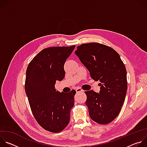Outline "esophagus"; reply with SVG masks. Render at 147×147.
Segmentation results:
<instances>
[{"label":"esophagus","instance_id":"esophagus-1","mask_svg":"<svg viewBox=\"0 0 147 147\" xmlns=\"http://www.w3.org/2000/svg\"><path fill=\"white\" fill-rule=\"evenodd\" d=\"M76 91L77 92H84V90H82L81 88H77L76 89Z\"/></svg>","mask_w":147,"mask_h":147}]
</instances>
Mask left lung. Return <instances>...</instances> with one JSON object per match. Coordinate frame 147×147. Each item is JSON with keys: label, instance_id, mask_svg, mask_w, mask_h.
<instances>
[{"label": "left lung", "instance_id": "obj_1", "mask_svg": "<svg viewBox=\"0 0 147 147\" xmlns=\"http://www.w3.org/2000/svg\"><path fill=\"white\" fill-rule=\"evenodd\" d=\"M75 51L91 77L100 81L99 93L86 91V105L94 121L107 124L119 114L127 89V71L120 55L112 48L99 43L84 44Z\"/></svg>", "mask_w": 147, "mask_h": 147}]
</instances>
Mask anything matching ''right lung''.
<instances>
[{"instance_id": "obj_1", "label": "right lung", "mask_w": 147, "mask_h": 147, "mask_svg": "<svg viewBox=\"0 0 147 147\" xmlns=\"http://www.w3.org/2000/svg\"><path fill=\"white\" fill-rule=\"evenodd\" d=\"M75 47L45 48L35 56L27 69L25 90L32 112L40 126L52 133L65 129L74 104L75 90L60 92L55 85L56 81L65 78L64 65Z\"/></svg>"}]
</instances>
